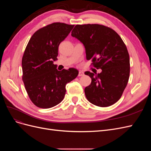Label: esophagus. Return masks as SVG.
I'll use <instances>...</instances> for the list:
<instances>
[{
  "instance_id": "34e87169",
  "label": "esophagus",
  "mask_w": 151,
  "mask_h": 151,
  "mask_svg": "<svg viewBox=\"0 0 151 151\" xmlns=\"http://www.w3.org/2000/svg\"><path fill=\"white\" fill-rule=\"evenodd\" d=\"M84 75V73L83 72V71H79V74H78V76L81 77V76H83Z\"/></svg>"
}]
</instances>
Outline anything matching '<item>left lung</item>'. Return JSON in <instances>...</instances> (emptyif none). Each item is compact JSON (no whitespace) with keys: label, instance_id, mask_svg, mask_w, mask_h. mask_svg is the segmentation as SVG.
Here are the masks:
<instances>
[{"label":"left lung","instance_id":"8db88e82","mask_svg":"<svg viewBox=\"0 0 151 151\" xmlns=\"http://www.w3.org/2000/svg\"><path fill=\"white\" fill-rule=\"evenodd\" d=\"M73 37L80 40L86 48V59L102 72L86 71L91 83L84 89L86 98L96 106L107 107L122 96L130 76V58L125 44L116 31L98 24H77Z\"/></svg>","mask_w":151,"mask_h":151}]
</instances>
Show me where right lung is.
<instances>
[{"label": "right lung", "instance_id": "1", "mask_svg": "<svg viewBox=\"0 0 151 151\" xmlns=\"http://www.w3.org/2000/svg\"><path fill=\"white\" fill-rule=\"evenodd\" d=\"M74 25L53 22L31 36L22 58V79L31 101L40 108L56 106L64 98L68 83L78 75L76 68L58 70V46Z\"/></svg>", "mask_w": 151, "mask_h": 151}]
</instances>
